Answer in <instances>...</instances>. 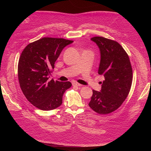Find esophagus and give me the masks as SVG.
<instances>
[{"mask_svg":"<svg viewBox=\"0 0 151 151\" xmlns=\"http://www.w3.org/2000/svg\"><path fill=\"white\" fill-rule=\"evenodd\" d=\"M72 85L74 86H79V87L82 86L81 84H79V83H75V82H74V83H72Z\"/></svg>","mask_w":151,"mask_h":151,"instance_id":"obj_1","label":"esophagus"}]
</instances>
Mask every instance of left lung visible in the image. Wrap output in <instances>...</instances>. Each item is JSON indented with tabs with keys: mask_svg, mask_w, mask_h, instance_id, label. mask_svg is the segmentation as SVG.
<instances>
[{
	"mask_svg": "<svg viewBox=\"0 0 151 151\" xmlns=\"http://www.w3.org/2000/svg\"><path fill=\"white\" fill-rule=\"evenodd\" d=\"M101 53L98 74L104 77L101 92L93 90L89 103L93 111L106 115L115 111L127 98L133 79L129 55L121 45L110 39L94 36Z\"/></svg>",
	"mask_w": 151,
	"mask_h": 151,
	"instance_id": "8db88e82",
	"label": "left lung"
}]
</instances>
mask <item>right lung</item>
Here are the masks:
<instances>
[{
  "instance_id": "obj_1",
  "label": "right lung",
  "mask_w": 151,
  "mask_h": 151,
  "mask_svg": "<svg viewBox=\"0 0 151 151\" xmlns=\"http://www.w3.org/2000/svg\"><path fill=\"white\" fill-rule=\"evenodd\" d=\"M72 40L45 37L30 43L22 52L17 67L18 79L26 99L37 108L49 111L60 106L70 82L49 81L55 62Z\"/></svg>"
}]
</instances>
